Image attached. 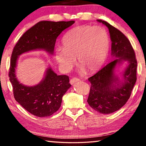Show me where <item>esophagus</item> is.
I'll use <instances>...</instances> for the list:
<instances>
[{
    "instance_id": "1",
    "label": "esophagus",
    "mask_w": 146,
    "mask_h": 146,
    "mask_svg": "<svg viewBox=\"0 0 146 146\" xmlns=\"http://www.w3.org/2000/svg\"><path fill=\"white\" fill-rule=\"evenodd\" d=\"M79 80H79V78H75V77L73 78L70 80V84H73L74 83L78 82V81H79Z\"/></svg>"
}]
</instances>
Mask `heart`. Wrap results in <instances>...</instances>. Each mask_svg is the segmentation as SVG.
<instances>
[{"mask_svg":"<svg viewBox=\"0 0 146 146\" xmlns=\"http://www.w3.org/2000/svg\"><path fill=\"white\" fill-rule=\"evenodd\" d=\"M62 48L55 51V58L62 70L70 71L75 64L91 73L104 64L109 51V36L100 26H80L65 34L62 40Z\"/></svg>","mask_w":146,"mask_h":146,"instance_id":"b5f03b06","label":"heart"}]
</instances>
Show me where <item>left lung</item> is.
<instances>
[{"instance_id":"left-lung-1","label":"left lung","mask_w":146,"mask_h":146,"mask_svg":"<svg viewBox=\"0 0 146 146\" xmlns=\"http://www.w3.org/2000/svg\"><path fill=\"white\" fill-rule=\"evenodd\" d=\"M108 27L111 40V55L117 58L107 64L88 78L91 83L87 102L94 110L102 114H110L125 104L137 81V61L135 51L128 38L120 30L107 22L97 20ZM122 61L129 66L120 83L114 74L115 66Z\"/></svg>"}]
</instances>
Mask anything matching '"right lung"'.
<instances>
[{
    "instance_id": "add662e5",
    "label": "right lung",
    "mask_w": 146,
    "mask_h": 146,
    "mask_svg": "<svg viewBox=\"0 0 146 146\" xmlns=\"http://www.w3.org/2000/svg\"><path fill=\"white\" fill-rule=\"evenodd\" d=\"M75 21L38 22L24 33L13 49L9 71L15 99L26 111L38 117H46L57 111L62 98L71 85L69 76L57 75L51 68L47 69L45 77L38 84L27 86L16 78L15 68L19 56L28 51L43 49L53 54L56 39L64 29Z\"/></svg>"
}]
</instances>
